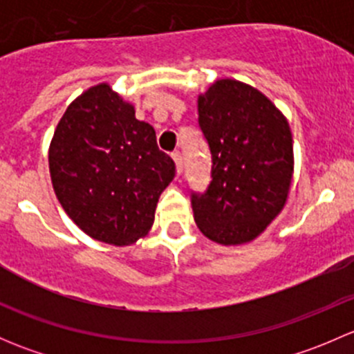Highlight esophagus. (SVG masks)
<instances>
[{"mask_svg": "<svg viewBox=\"0 0 354 354\" xmlns=\"http://www.w3.org/2000/svg\"><path fill=\"white\" fill-rule=\"evenodd\" d=\"M171 156H173L174 164H176V173L181 174V171H183V156H181L180 151H174Z\"/></svg>", "mask_w": 354, "mask_h": 354, "instance_id": "1", "label": "esophagus"}]
</instances>
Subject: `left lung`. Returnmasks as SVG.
<instances>
[{
    "label": "left lung",
    "mask_w": 354,
    "mask_h": 354,
    "mask_svg": "<svg viewBox=\"0 0 354 354\" xmlns=\"http://www.w3.org/2000/svg\"><path fill=\"white\" fill-rule=\"evenodd\" d=\"M198 127L212 169L207 190L192 192L195 223L216 243H248L286 203L292 178L288 120L252 85L224 78L198 95Z\"/></svg>",
    "instance_id": "8db88e82"
}]
</instances>
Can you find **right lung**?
Masks as SVG:
<instances>
[{"instance_id":"right-lung-1","label":"right lung","mask_w":354,"mask_h":354,"mask_svg":"<svg viewBox=\"0 0 354 354\" xmlns=\"http://www.w3.org/2000/svg\"><path fill=\"white\" fill-rule=\"evenodd\" d=\"M53 188L70 219L94 240L131 245L154 223L157 202L174 178L156 130L135 118L108 84L78 95L49 145Z\"/></svg>"}]
</instances>
